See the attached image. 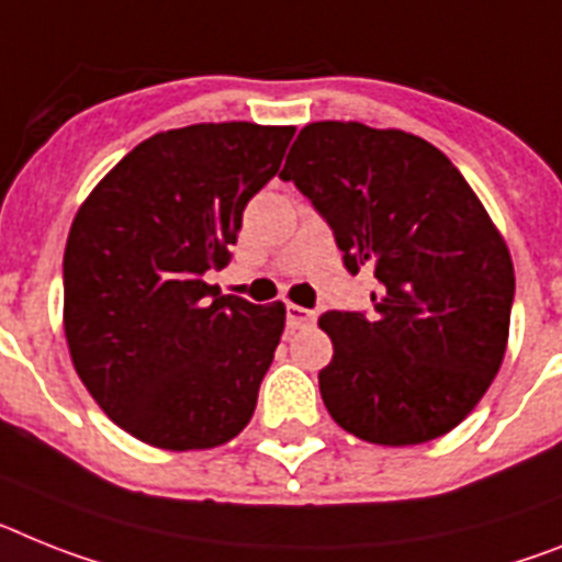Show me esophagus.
I'll list each match as a JSON object with an SVG mask.
<instances>
[{
  "label": "esophagus",
  "instance_id": "1",
  "mask_svg": "<svg viewBox=\"0 0 562 562\" xmlns=\"http://www.w3.org/2000/svg\"><path fill=\"white\" fill-rule=\"evenodd\" d=\"M285 317H289V328H308V325H314V311L303 308V305H294L291 303L289 308H285Z\"/></svg>",
  "mask_w": 562,
  "mask_h": 562
}]
</instances>
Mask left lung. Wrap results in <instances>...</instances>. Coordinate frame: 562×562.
I'll use <instances>...</instances> for the list:
<instances>
[{"label":"left lung","mask_w":562,"mask_h":562,"mask_svg":"<svg viewBox=\"0 0 562 562\" xmlns=\"http://www.w3.org/2000/svg\"><path fill=\"white\" fill-rule=\"evenodd\" d=\"M282 179L331 225L374 311L319 317L334 342L319 394L339 428L419 446L474 412L508 346L514 266L477 193L431 143L362 122H311Z\"/></svg>","instance_id":"8db88e82"}]
</instances>
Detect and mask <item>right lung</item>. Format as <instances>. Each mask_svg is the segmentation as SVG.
I'll return each mask as SVG.
<instances>
[{
  "mask_svg": "<svg viewBox=\"0 0 562 562\" xmlns=\"http://www.w3.org/2000/svg\"><path fill=\"white\" fill-rule=\"evenodd\" d=\"M291 125L200 122L154 134L79 205L65 245L63 325L97 405L165 451L216 449L257 408L285 305L223 296L254 193L280 171Z\"/></svg>",
  "mask_w": 562,
  "mask_h": 562,
  "instance_id": "add662e5",
  "label": "right lung"
}]
</instances>
